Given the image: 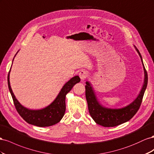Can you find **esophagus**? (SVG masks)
<instances>
[{"mask_svg": "<svg viewBox=\"0 0 154 154\" xmlns=\"http://www.w3.org/2000/svg\"><path fill=\"white\" fill-rule=\"evenodd\" d=\"M79 75L81 81H83L87 77L88 73L86 71H85V70H82V71H81L79 73Z\"/></svg>", "mask_w": 154, "mask_h": 154, "instance_id": "esophagus-1", "label": "esophagus"}]
</instances>
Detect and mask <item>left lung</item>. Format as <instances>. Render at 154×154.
<instances>
[{"label": "left lung", "mask_w": 154, "mask_h": 154, "mask_svg": "<svg viewBox=\"0 0 154 154\" xmlns=\"http://www.w3.org/2000/svg\"><path fill=\"white\" fill-rule=\"evenodd\" d=\"M134 47L141 60L144 69V79L142 88L133 102L121 108L104 107L99 103L90 82H86V98L90 114L96 123L100 126L104 127H113L128 121L137 113L142 103L144 91L147 87L148 75L144 66L141 55L137 48L135 46Z\"/></svg>", "instance_id": "8db88e82"}]
</instances>
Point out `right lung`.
I'll return each mask as SVG.
<instances>
[{
  "label": "right lung",
  "instance_id": "1",
  "mask_svg": "<svg viewBox=\"0 0 154 154\" xmlns=\"http://www.w3.org/2000/svg\"><path fill=\"white\" fill-rule=\"evenodd\" d=\"M18 51L17 52V54ZM14 59H13V61H14ZM10 71L8 75V84L9 90L10 91L17 111L28 123L39 127L54 125L58 123L62 119L66 111V95L70 91L75 85L79 82L81 81L78 75L72 77L66 83H65L57 97L50 105L40 109H30L23 106L16 99L10 86Z\"/></svg>",
  "mask_w": 154,
  "mask_h": 154
}]
</instances>
